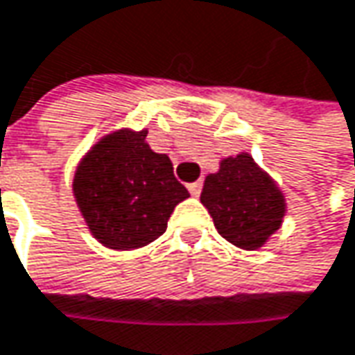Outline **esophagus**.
<instances>
[{"mask_svg":"<svg viewBox=\"0 0 355 355\" xmlns=\"http://www.w3.org/2000/svg\"><path fill=\"white\" fill-rule=\"evenodd\" d=\"M187 189H189V193H191V196H196V198H198V196H200V191H202V182H193V184H189Z\"/></svg>","mask_w":355,"mask_h":355,"instance_id":"esophagus-1","label":"esophagus"}]
</instances>
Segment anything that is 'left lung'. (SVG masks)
Here are the masks:
<instances>
[{
	"instance_id": "1",
	"label": "left lung",
	"mask_w": 355,
	"mask_h": 355,
	"mask_svg": "<svg viewBox=\"0 0 355 355\" xmlns=\"http://www.w3.org/2000/svg\"><path fill=\"white\" fill-rule=\"evenodd\" d=\"M200 200L218 234L241 250L261 248L286 216L284 193L245 151L220 162L205 178Z\"/></svg>"
}]
</instances>
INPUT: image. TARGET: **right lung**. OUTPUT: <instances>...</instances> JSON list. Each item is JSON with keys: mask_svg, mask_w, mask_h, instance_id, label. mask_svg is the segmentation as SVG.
<instances>
[{"mask_svg": "<svg viewBox=\"0 0 355 355\" xmlns=\"http://www.w3.org/2000/svg\"><path fill=\"white\" fill-rule=\"evenodd\" d=\"M148 130L107 133L83 155L73 196L92 236L110 250H137L168 227L175 205L189 198L166 153L146 141Z\"/></svg>", "mask_w": 355, "mask_h": 355, "instance_id": "obj_1", "label": "right lung"}]
</instances>
